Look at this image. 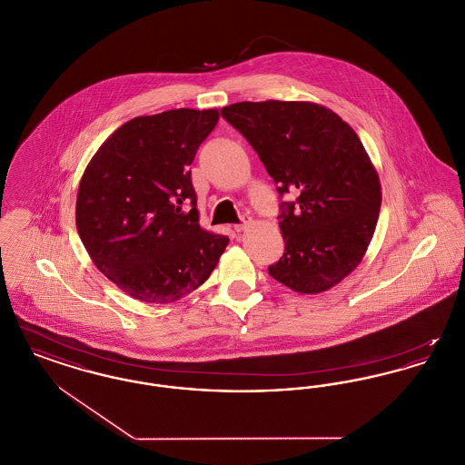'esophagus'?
Instances as JSON below:
<instances>
[{"label":"esophagus","mask_w":465,"mask_h":465,"mask_svg":"<svg viewBox=\"0 0 465 465\" xmlns=\"http://www.w3.org/2000/svg\"><path fill=\"white\" fill-rule=\"evenodd\" d=\"M251 218H247V216H243L242 218V222L239 223V224H235V226H233V228H235V232H239V233H241V232H243V230H247V228H249V224H251Z\"/></svg>","instance_id":"34e87169"}]
</instances>
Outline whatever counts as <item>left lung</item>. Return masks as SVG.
Instances as JSON below:
<instances>
[{
  "instance_id": "8db88e82",
  "label": "left lung",
  "mask_w": 465,
  "mask_h": 465,
  "mask_svg": "<svg viewBox=\"0 0 465 465\" xmlns=\"http://www.w3.org/2000/svg\"><path fill=\"white\" fill-rule=\"evenodd\" d=\"M232 124L265 163L281 197L284 254L268 273L302 294H317L354 272L373 239L381 205L376 169L354 129L309 101L224 106Z\"/></svg>"
}]
</instances>
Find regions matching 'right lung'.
I'll list each match as a JSON object with an SVG mask.
<instances>
[{
	"label": "right lung",
	"instance_id": "1",
	"mask_svg": "<svg viewBox=\"0 0 465 465\" xmlns=\"http://www.w3.org/2000/svg\"><path fill=\"white\" fill-rule=\"evenodd\" d=\"M218 120V110L190 108L135 116L101 144L80 179V239L99 272L135 300L162 305L190 294L228 245L200 228L188 169Z\"/></svg>",
	"mask_w": 465,
	"mask_h": 465
}]
</instances>
